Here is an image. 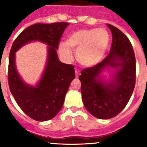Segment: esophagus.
Segmentation results:
<instances>
[{
  "label": "esophagus",
  "instance_id": "obj_1",
  "mask_svg": "<svg viewBox=\"0 0 147 147\" xmlns=\"http://www.w3.org/2000/svg\"><path fill=\"white\" fill-rule=\"evenodd\" d=\"M75 74H76V77H78L79 75H80V72H79L77 70H76V71H75Z\"/></svg>",
  "mask_w": 147,
  "mask_h": 147
}]
</instances>
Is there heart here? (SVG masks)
<instances>
[{"label":"heart","mask_w":147,"mask_h":147,"mask_svg":"<svg viewBox=\"0 0 147 147\" xmlns=\"http://www.w3.org/2000/svg\"><path fill=\"white\" fill-rule=\"evenodd\" d=\"M110 42L108 32L104 28L80 29L67 37L65 43L59 46V53L65 59L71 60V49L76 51V60L85 67L95 65L105 55Z\"/></svg>","instance_id":"heart-1"}]
</instances>
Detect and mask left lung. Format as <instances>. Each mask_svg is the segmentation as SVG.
Segmentation results:
<instances>
[{"label":"left lung","instance_id":"left-lung-1","mask_svg":"<svg viewBox=\"0 0 147 147\" xmlns=\"http://www.w3.org/2000/svg\"><path fill=\"white\" fill-rule=\"evenodd\" d=\"M113 34L110 52L102 62L81 71V93L85 108L100 119L113 118L126 107L136 78V57L129 39L116 27L107 24ZM117 68L111 83L105 86L98 77L104 68Z\"/></svg>","mask_w":147,"mask_h":147}]
</instances>
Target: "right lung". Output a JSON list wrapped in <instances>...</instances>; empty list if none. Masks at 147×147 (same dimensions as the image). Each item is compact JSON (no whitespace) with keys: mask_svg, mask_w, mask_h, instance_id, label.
Listing matches in <instances>:
<instances>
[{"mask_svg":"<svg viewBox=\"0 0 147 147\" xmlns=\"http://www.w3.org/2000/svg\"><path fill=\"white\" fill-rule=\"evenodd\" d=\"M69 23H36L21 32L11 45L9 58L8 82L15 101L31 119L45 121L53 119L63 106L66 93L75 78L74 67L59 60L57 50ZM38 40L49 45V57L43 77L37 87L26 85L15 67V52L23 45Z\"/></svg>","mask_w":147,"mask_h":147,"instance_id":"obj_1","label":"right lung"}]
</instances>
